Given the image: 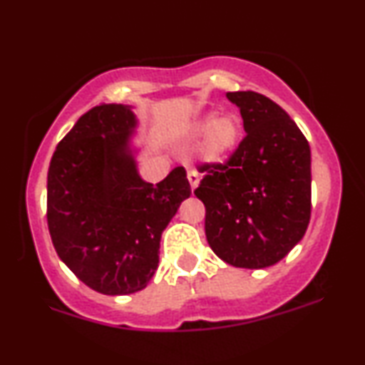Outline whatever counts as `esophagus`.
Listing matches in <instances>:
<instances>
[{
    "label": "esophagus",
    "instance_id": "esophagus-1",
    "mask_svg": "<svg viewBox=\"0 0 365 365\" xmlns=\"http://www.w3.org/2000/svg\"><path fill=\"white\" fill-rule=\"evenodd\" d=\"M187 178H188V183H190V188L194 190V188L199 185V175H197L195 170H188L187 171Z\"/></svg>",
    "mask_w": 365,
    "mask_h": 365
}]
</instances>
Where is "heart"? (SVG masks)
Wrapping results in <instances>:
<instances>
[{
  "label": "heart",
  "instance_id": "1",
  "mask_svg": "<svg viewBox=\"0 0 365 365\" xmlns=\"http://www.w3.org/2000/svg\"><path fill=\"white\" fill-rule=\"evenodd\" d=\"M240 120L235 115H220L216 118L206 116L197 121L194 127L195 135H204V156L212 161L225 158L235 149L240 139Z\"/></svg>",
  "mask_w": 365,
  "mask_h": 365
}]
</instances>
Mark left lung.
<instances>
[{
	"instance_id": "obj_1",
	"label": "left lung",
	"mask_w": 365,
	"mask_h": 365,
	"mask_svg": "<svg viewBox=\"0 0 365 365\" xmlns=\"http://www.w3.org/2000/svg\"><path fill=\"white\" fill-rule=\"evenodd\" d=\"M245 137L223 163H202L194 194L206 207V238L235 267L273 266L302 240L311 220V148L295 121L254 91L228 92Z\"/></svg>"
}]
</instances>
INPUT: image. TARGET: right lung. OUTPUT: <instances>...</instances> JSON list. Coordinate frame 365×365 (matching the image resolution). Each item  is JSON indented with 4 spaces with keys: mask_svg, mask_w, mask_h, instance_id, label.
Returning <instances> with one entry per match:
<instances>
[{
    "mask_svg": "<svg viewBox=\"0 0 365 365\" xmlns=\"http://www.w3.org/2000/svg\"><path fill=\"white\" fill-rule=\"evenodd\" d=\"M135 116L121 104L83 113L56 145L48 170V217L54 250L92 290L128 295L145 288L159 262L163 230L190 195L177 166L144 182L127 150Z\"/></svg>",
    "mask_w": 365,
    "mask_h": 365,
    "instance_id": "obj_1",
    "label": "right lung"
}]
</instances>
